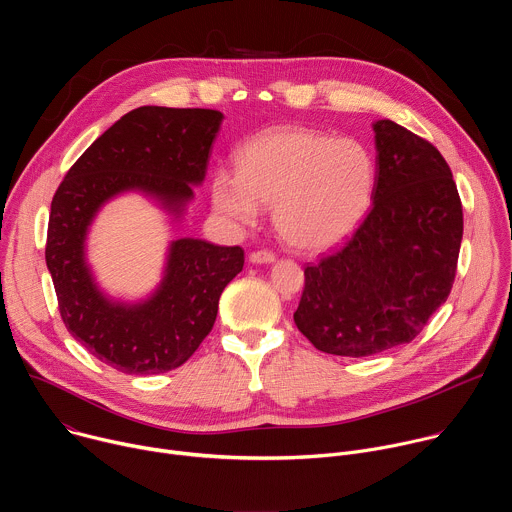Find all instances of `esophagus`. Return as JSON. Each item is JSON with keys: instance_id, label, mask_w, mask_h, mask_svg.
Instances as JSON below:
<instances>
[{"instance_id": "obj_1", "label": "esophagus", "mask_w": 512, "mask_h": 512, "mask_svg": "<svg viewBox=\"0 0 512 512\" xmlns=\"http://www.w3.org/2000/svg\"><path fill=\"white\" fill-rule=\"evenodd\" d=\"M249 261L251 263H273L275 261V253L273 251H253L249 255Z\"/></svg>"}]
</instances>
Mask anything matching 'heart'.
Masks as SVG:
<instances>
[{"mask_svg": "<svg viewBox=\"0 0 512 512\" xmlns=\"http://www.w3.org/2000/svg\"><path fill=\"white\" fill-rule=\"evenodd\" d=\"M375 188V164L354 139L304 127H277L251 139L237 156V176L212 180L218 212L249 225L273 208L279 235L296 249L324 251L354 231Z\"/></svg>", "mask_w": 512, "mask_h": 512, "instance_id": "1", "label": "heart"}]
</instances>
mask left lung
Here are the masks:
<instances>
[{
    "label": "left lung",
    "instance_id": "left-lung-1",
    "mask_svg": "<svg viewBox=\"0 0 512 512\" xmlns=\"http://www.w3.org/2000/svg\"><path fill=\"white\" fill-rule=\"evenodd\" d=\"M373 206L348 241L304 269L294 314L322 352L362 358L411 342L452 291L464 233L444 156L391 119L373 125Z\"/></svg>",
    "mask_w": 512,
    "mask_h": 512
}]
</instances>
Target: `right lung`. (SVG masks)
Returning <instances> with one entry per match:
<instances>
[{"label": "right lung", "instance_id": "1", "mask_svg": "<svg viewBox=\"0 0 512 512\" xmlns=\"http://www.w3.org/2000/svg\"><path fill=\"white\" fill-rule=\"evenodd\" d=\"M221 121L214 109H133L89 145L52 198L46 265L60 318L111 369L158 375L182 367L212 330L223 289L243 269L241 247L178 239L156 294L123 306L101 294L85 263L87 229L115 194L143 190L176 214L184 210L192 184L206 176Z\"/></svg>", "mask_w": 512, "mask_h": 512}]
</instances>
